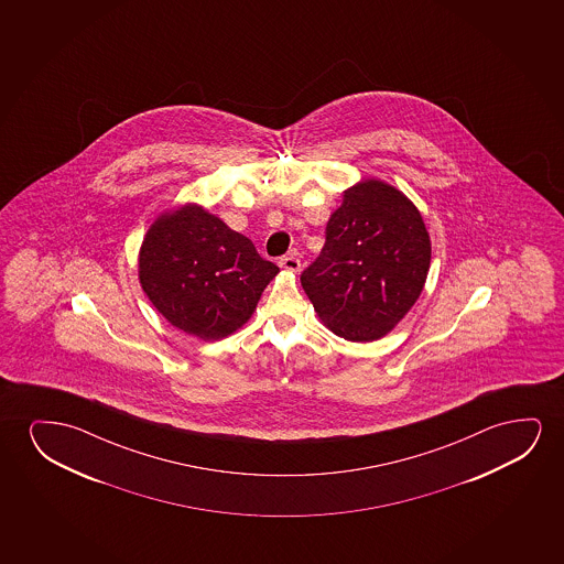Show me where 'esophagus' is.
<instances>
[{
	"label": "esophagus",
	"instance_id": "obj_1",
	"mask_svg": "<svg viewBox=\"0 0 564 564\" xmlns=\"http://www.w3.org/2000/svg\"><path fill=\"white\" fill-rule=\"evenodd\" d=\"M279 265H281L283 270L294 271V273H296V271H301L302 268L301 260H299V258H294V256H285V258H281V260H279Z\"/></svg>",
	"mask_w": 564,
	"mask_h": 564
}]
</instances>
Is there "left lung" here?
<instances>
[{
  "label": "left lung",
  "instance_id": "obj_1",
  "mask_svg": "<svg viewBox=\"0 0 564 564\" xmlns=\"http://www.w3.org/2000/svg\"><path fill=\"white\" fill-rule=\"evenodd\" d=\"M432 240L406 194L379 178L343 193L301 283L322 324L355 343L393 332L424 291Z\"/></svg>",
  "mask_w": 564,
  "mask_h": 564
}]
</instances>
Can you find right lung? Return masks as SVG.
Returning a JSON list of instances; mask_svg holds the SVG:
<instances>
[{"label":"right lung","mask_w":564,"mask_h":564,"mask_svg":"<svg viewBox=\"0 0 564 564\" xmlns=\"http://www.w3.org/2000/svg\"><path fill=\"white\" fill-rule=\"evenodd\" d=\"M278 273L252 240L193 202L155 217L139 252L140 285L154 308L202 340L247 324Z\"/></svg>","instance_id":"right-lung-1"}]
</instances>
